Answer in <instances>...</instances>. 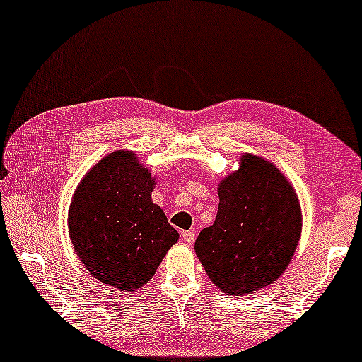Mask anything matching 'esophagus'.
<instances>
[{"mask_svg": "<svg viewBox=\"0 0 362 362\" xmlns=\"http://www.w3.org/2000/svg\"><path fill=\"white\" fill-rule=\"evenodd\" d=\"M181 239L185 240L187 245H191L192 242H194V239H196V234L192 230H182L181 232Z\"/></svg>", "mask_w": 362, "mask_h": 362, "instance_id": "obj_1", "label": "esophagus"}]
</instances>
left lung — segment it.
Instances as JSON below:
<instances>
[{
    "mask_svg": "<svg viewBox=\"0 0 362 362\" xmlns=\"http://www.w3.org/2000/svg\"><path fill=\"white\" fill-rule=\"evenodd\" d=\"M217 196L216 221L197 235L196 255L222 293H255L279 280L295 254L303 221L298 194L274 163L242 153Z\"/></svg>",
    "mask_w": 362,
    "mask_h": 362,
    "instance_id": "8db88e82",
    "label": "left lung"
}]
</instances>
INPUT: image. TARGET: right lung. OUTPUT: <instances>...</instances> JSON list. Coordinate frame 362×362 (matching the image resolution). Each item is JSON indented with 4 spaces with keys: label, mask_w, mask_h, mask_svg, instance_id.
I'll use <instances>...</instances> for the list:
<instances>
[{
    "label": "right lung",
    "mask_w": 362,
    "mask_h": 362,
    "mask_svg": "<svg viewBox=\"0 0 362 362\" xmlns=\"http://www.w3.org/2000/svg\"><path fill=\"white\" fill-rule=\"evenodd\" d=\"M155 186L156 177L130 150L108 153L77 185L69 237L97 281L120 291L141 288L180 239L151 199Z\"/></svg>",
    "instance_id": "obj_1"
}]
</instances>
